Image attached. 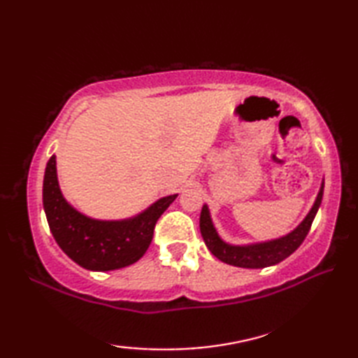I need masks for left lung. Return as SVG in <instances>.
Listing matches in <instances>:
<instances>
[{
  "label": "left lung",
  "instance_id": "obj_1",
  "mask_svg": "<svg viewBox=\"0 0 358 358\" xmlns=\"http://www.w3.org/2000/svg\"><path fill=\"white\" fill-rule=\"evenodd\" d=\"M323 187L324 181H322V187L317 194V199L313 204V208L308 212V215L303 218V222L295 227L294 231L283 235L280 238H273L262 243H252V245H231L226 243L220 237L214 223H212L210 212L208 204H203L201 214H200V232L201 237L206 243L208 249L215 255L218 260L223 263L238 266V268H248V269H262L273 266L280 262H283L296 249L300 248L303 240L310 229L314 218L317 215V210L320 208L322 199H323Z\"/></svg>",
  "mask_w": 358,
  "mask_h": 358
}]
</instances>
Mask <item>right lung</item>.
<instances>
[{
	"instance_id": "1",
	"label": "right lung",
	"mask_w": 358,
	"mask_h": 358,
	"mask_svg": "<svg viewBox=\"0 0 358 358\" xmlns=\"http://www.w3.org/2000/svg\"><path fill=\"white\" fill-rule=\"evenodd\" d=\"M177 196L178 194L163 196L131 218L96 220L81 214L63 196L55 155L45 166L43 181V206L53 238L81 268L100 272L138 262L154 237L157 220Z\"/></svg>"
}]
</instances>
